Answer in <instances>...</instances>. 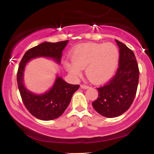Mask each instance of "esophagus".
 I'll return each instance as SVG.
<instances>
[{
	"mask_svg": "<svg viewBox=\"0 0 154 154\" xmlns=\"http://www.w3.org/2000/svg\"><path fill=\"white\" fill-rule=\"evenodd\" d=\"M80 87H81V88H82V89H86V88H89V86L86 85H85V84H82L80 85Z\"/></svg>",
	"mask_w": 154,
	"mask_h": 154,
	"instance_id": "esophagus-1",
	"label": "esophagus"
}]
</instances>
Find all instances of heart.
Segmentation results:
<instances>
[{"instance_id": "b5f03b06", "label": "heart", "mask_w": 154, "mask_h": 154, "mask_svg": "<svg viewBox=\"0 0 154 154\" xmlns=\"http://www.w3.org/2000/svg\"><path fill=\"white\" fill-rule=\"evenodd\" d=\"M73 62L66 63L71 74L79 76L85 68L88 78L92 82H106L114 74L119 59V52L112 43H85L77 45L71 53Z\"/></svg>"}]
</instances>
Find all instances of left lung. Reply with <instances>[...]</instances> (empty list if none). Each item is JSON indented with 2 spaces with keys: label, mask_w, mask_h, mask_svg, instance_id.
<instances>
[{
  "label": "left lung",
  "mask_w": 154,
  "mask_h": 154,
  "mask_svg": "<svg viewBox=\"0 0 154 154\" xmlns=\"http://www.w3.org/2000/svg\"><path fill=\"white\" fill-rule=\"evenodd\" d=\"M119 48V66L116 74L103 85L97 88L98 98L92 103L100 115L119 116L131 106L136 95L139 68L133 51L116 40Z\"/></svg>",
  "instance_id": "8db88e82"
}]
</instances>
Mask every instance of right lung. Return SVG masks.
I'll use <instances>...</instances> for the list:
<instances>
[{"label": "right lung", "instance_id": "right-lung-1", "mask_svg": "<svg viewBox=\"0 0 154 154\" xmlns=\"http://www.w3.org/2000/svg\"><path fill=\"white\" fill-rule=\"evenodd\" d=\"M68 42L69 40H64L40 44L26 51L19 63L17 79L23 103L32 115L39 119L48 121L59 117L68 107L72 95L79 89V85L69 84L58 77L50 91L43 95H35L26 90L23 85L24 67L29 60L40 56L53 58L59 63L62 51Z\"/></svg>", "mask_w": 154, "mask_h": 154}]
</instances>
